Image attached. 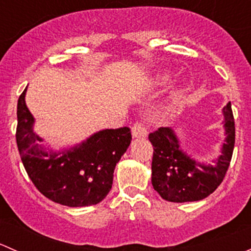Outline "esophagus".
<instances>
[{"label": "esophagus", "instance_id": "1", "mask_svg": "<svg viewBox=\"0 0 251 251\" xmlns=\"http://www.w3.org/2000/svg\"><path fill=\"white\" fill-rule=\"evenodd\" d=\"M133 138H146L147 137V127L143 123H136L132 127Z\"/></svg>", "mask_w": 251, "mask_h": 251}]
</instances>
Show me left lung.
<instances>
[{
  "mask_svg": "<svg viewBox=\"0 0 251 251\" xmlns=\"http://www.w3.org/2000/svg\"><path fill=\"white\" fill-rule=\"evenodd\" d=\"M225 142L221 154L212 164L196 160L181 147L173 127H160L149 135L153 144L151 184L163 199L173 203L197 201L206 198L224 181L234 148L235 127L231 102L222 109Z\"/></svg>",
  "mask_w": 251,
  "mask_h": 251,
  "instance_id": "left-lung-1",
  "label": "left lung"
}]
</instances>
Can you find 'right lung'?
<instances>
[{"label": "right lung", "mask_w": 251, "mask_h": 251, "mask_svg": "<svg viewBox=\"0 0 251 251\" xmlns=\"http://www.w3.org/2000/svg\"><path fill=\"white\" fill-rule=\"evenodd\" d=\"M26 88L18 100L16 137L32 183L46 198L65 206L102 201L111 189L116 164L132 140L130 128H105L70 148L53 151L35 133V118L25 103Z\"/></svg>", "instance_id": "add662e5"}]
</instances>
